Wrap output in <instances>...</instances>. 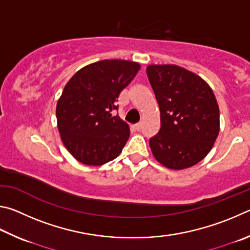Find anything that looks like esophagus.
I'll list each match as a JSON object with an SVG mask.
<instances>
[{
    "mask_svg": "<svg viewBox=\"0 0 250 250\" xmlns=\"http://www.w3.org/2000/svg\"><path fill=\"white\" fill-rule=\"evenodd\" d=\"M134 127L136 130H141L142 129V123H138V124H135Z\"/></svg>",
    "mask_w": 250,
    "mask_h": 250,
    "instance_id": "34e87169",
    "label": "esophagus"
}]
</instances>
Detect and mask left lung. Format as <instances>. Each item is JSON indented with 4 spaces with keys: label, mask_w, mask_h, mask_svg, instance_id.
Listing matches in <instances>:
<instances>
[{
    "label": "left lung",
    "mask_w": 250,
    "mask_h": 250,
    "mask_svg": "<svg viewBox=\"0 0 250 250\" xmlns=\"http://www.w3.org/2000/svg\"><path fill=\"white\" fill-rule=\"evenodd\" d=\"M146 72L160 109V129L149 141L152 155L166 168H190L207 157L220 132L213 90L177 64H149Z\"/></svg>",
    "instance_id": "left-lung-1"
}]
</instances>
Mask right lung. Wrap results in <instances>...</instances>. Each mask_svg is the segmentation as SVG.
<instances>
[{"instance_id":"obj_1","label":"right lung","mask_w":250,"mask_h":250,"mask_svg":"<svg viewBox=\"0 0 250 250\" xmlns=\"http://www.w3.org/2000/svg\"><path fill=\"white\" fill-rule=\"evenodd\" d=\"M139 69L135 61L105 59L78 70L64 85L56 106L57 126L64 147L79 163L102 166L122 152L129 126L112 112Z\"/></svg>"}]
</instances>
